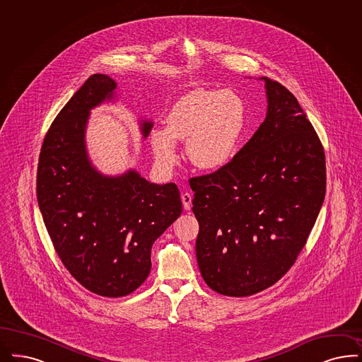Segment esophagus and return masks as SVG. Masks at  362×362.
<instances>
[{
    "mask_svg": "<svg viewBox=\"0 0 362 362\" xmlns=\"http://www.w3.org/2000/svg\"><path fill=\"white\" fill-rule=\"evenodd\" d=\"M181 200H182V205L185 211H190L192 208V194L190 193H182L181 194Z\"/></svg>",
    "mask_w": 362,
    "mask_h": 362,
    "instance_id": "obj_1",
    "label": "esophagus"
}]
</instances>
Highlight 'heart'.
Listing matches in <instances>:
<instances>
[{
    "mask_svg": "<svg viewBox=\"0 0 362 362\" xmlns=\"http://www.w3.org/2000/svg\"><path fill=\"white\" fill-rule=\"evenodd\" d=\"M247 122V106L232 90L196 88L182 95L166 117V127L150 133V146L162 169L178 160L177 141H187L193 165L214 170L232 160Z\"/></svg>",
    "mask_w": 362,
    "mask_h": 362,
    "instance_id": "heart-1",
    "label": "heart"
}]
</instances>
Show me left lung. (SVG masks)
I'll use <instances>...</instances> for the list:
<instances>
[{
	"instance_id": "1",
	"label": "left lung",
	"mask_w": 362,
	"mask_h": 362,
	"mask_svg": "<svg viewBox=\"0 0 362 362\" xmlns=\"http://www.w3.org/2000/svg\"><path fill=\"white\" fill-rule=\"evenodd\" d=\"M267 117L236 156L192 177L201 276L218 294L250 296L293 267L326 192L321 139L296 98L268 78Z\"/></svg>"
}]
</instances>
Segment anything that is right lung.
<instances>
[{
	"label": "right lung",
	"instance_id": "add662e5",
	"mask_svg": "<svg viewBox=\"0 0 362 362\" xmlns=\"http://www.w3.org/2000/svg\"><path fill=\"white\" fill-rule=\"evenodd\" d=\"M117 84L95 74L47 132L37 166V201L54 251L84 288L100 296L132 294L150 274L151 245L182 212L173 182L150 184L134 170L100 175L84 146L90 110ZM151 122L142 123L146 136Z\"/></svg>",
	"mask_w": 362,
	"mask_h": 362
}]
</instances>
